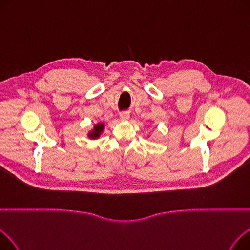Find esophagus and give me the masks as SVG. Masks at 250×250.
<instances>
[{
	"instance_id": "34e87169",
	"label": "esophagus",
	"mask_w": 250,
	"mask_h": 250,
	"mask_svg": "<svg viewBox=\"0 0 250 250\" xmlns=\"http://www.w3.org/2000/svg\"><path fill=\"white\" fill-rule=\"evenodd\" d=\"M120 117H121V120L123 122H125V121H127L128 118H129V113L127 111H123V112H121Z\"/></svg>"
}]
</instances>
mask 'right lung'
<instances>
[{
    "instance_id": "right-lung-1",
    "label": "right lung",
    "mask_w": 250,
    "mask_h": 250,
    "mask_svg": "<svg viewBox=\"0 0 250 250\" xmlns=\"http://www.w3.org/2000/svg\"><path fill=\"white\" fill-rule=\"evenodd\" d=\"M103 129H104V125L99 123V124H97V125H94V128L92 129L91 132L88 134V137H89L90 139H92V140L97 139V138L100 137L101 133L103 132Z\"/></svg>"
}]
</instances>
